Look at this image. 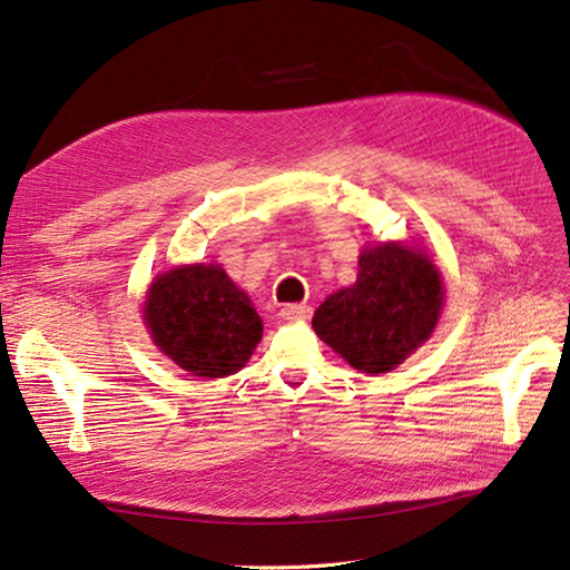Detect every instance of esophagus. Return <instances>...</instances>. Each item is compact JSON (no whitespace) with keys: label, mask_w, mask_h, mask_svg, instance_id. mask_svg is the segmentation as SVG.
<instances>
[{"label":"esophagus","mask_w":570,"mask_h":570,"mask_svg":"<svg viewBox=\"0 0 570 570\" xmlns=\"http://www.w3.org/2000/svg\"><path fill=\"white\" fill-rule=\"evenodd\" d=\"M281 315L285 317V321H308L311 317V306H306V304H287V306H283V311H281Z\"/></svg>","instance_id":"34e87169"}]
</instances>
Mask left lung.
Segmentation results:
<instances>
[{
    "instance_id": "obj_1",
    "label": "left lung",
    "mask_w": 570,
    "mask_h": 570,
    "mask_svg": "<svg viewBox=\"0 0 570 570\" xmlns=\"http://www.w3.org/2000/svg\"><path fill=\"white\" fill-rule=\"evenodd\" d=\"M444 278L428 249L412 240L364 245L357 278L317 306L313 330L353 370L393 372L435 332Z\"/></svg>"
}]
</instances>
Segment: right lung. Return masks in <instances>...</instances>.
Wrapping results in <instances>:
<instances>
[{"label":"right lung","mask_w":570,"mask_h":570,"mask_svg":"<svg viewBox=\"0 0 570 570\" xmlns=\"http://www.w3.org/2000/svg\"><path fill=\"white\" fill-rule=\"evenodd\" d=\"M142 323L179 370L224 379L245 367L262 341L253 299L219 264H181L149 283Z\"/></svg>","instance_id":"add662e5"}]
</instances>
